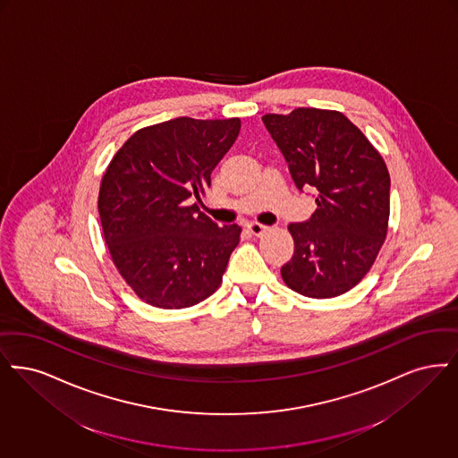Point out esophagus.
<instances>
[{"label":"esophagus","instance_id":"esophagus-1","mask_svg":"<svg viewBox=\"0 0 458 458\" xmlns=\"http://www.w3.org/2000/svg\"><path fill=\"white\" fill-rule=\"evenodd\" d=\"M246 227H248V231H250L253 236H261L265 231H268L267 225H261L259 222H251V224H248Z\"/></svg>","mask_w":458,"mask_h":458}]
</instances>
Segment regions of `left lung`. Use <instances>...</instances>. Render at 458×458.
I'll return each instance as SVG.
<instances>
[{"label":"left lung","mask_w":458,"mask_h":458,"mask_svg":"<svg viewBox=\"0 0 458 458\" xmlns=\"http://www.w3.org/2000/svg\"><path fill=\"white\" fill-rule=\"evenodd\" d=\"M261 120L299 190L311 186L317 191L311 219L289 224L294 255L280 268L282 279L306 298L340 296L369 272L386 238V164L338 111L298 107Z\"/></svg>","instance_id":"obj_1"}]
</instances>
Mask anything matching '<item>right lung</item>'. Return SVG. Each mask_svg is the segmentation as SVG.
Segmentation results:
<instances>
[{
	"label": "right lung",
	"instance_id": "add662e5",
	"mask_svg": "<svg viewBox=\"0 0 458 458\" xmlns=\"http://www.w3.org/2000/svg\"><path fill=\"white\" fill-rule=\"evenodd\" d=\"M241 120L176 118L135 131L100 181V224L121 277L147 304L182 310L219 289L238 246V224L199 212L210 174Z\"/></svg>",
	"mask_w": 458,
	"mask_h": 458
}]
</instances>
